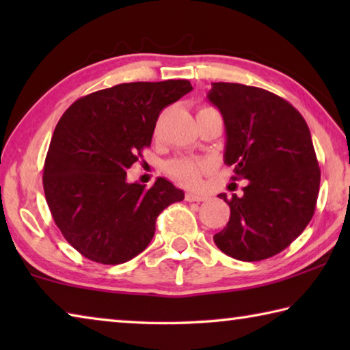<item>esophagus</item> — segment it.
Returning <instances> with one entry per match:
<instances>
[{
    "label": "esophagus",
    "instance_id": "1",
    "mask_svg": "<svg viewBox=\"0 0 350 350\" xmlns=\"http://www.w3.org/2000/svg\"><path fill=\"white\" fill-rule=\"evenodd\" d=\"M185 199L188 200V202H204V200L206 199V196H205V194H200V193L188 191L185 194Z\"/></svg>",
    "mask_w": 350,
    "mask_h": 350
}]
</instances>
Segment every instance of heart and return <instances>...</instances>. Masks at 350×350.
I'll return each mask as SVG.
<instances>
[{
    "label": "heart",
    "instance_id": "obj_1",
    "mask_svg": "<svg viewBox=\"0 0 350 350\" xmlns=\"http://www.w3.org/2000/svg\"><path fill=\"white\" fill-rule=\"evenodd\" d=\"M208 168V162L187 157L174 159V161H171L167 167L168 173L187 187H198L200 183L202 173H205Z\"/></svg>",
    "mask_w": 350,
    "mask_h": 350
}]
</instances>
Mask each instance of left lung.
<instances>
[{"instance_id":"obj_1","label":"left lung","mask_w":350,"mask_h":350,"mask_svg":"<svg viewBox=\"0 0 350 350\" xmlns=\"http://www.w3.org/2000/svg\"><path fill=\"white\" fill-rule=\"evenodd\" d=\"M208 100L224 117V162L234 167L233 179H247L241 198L219 194L230 221L213 239L239 260L275 256L315 213L321 171L309 126L287 100L260 88L213 83Z\"/></svg>"}]
</instances>
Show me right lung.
Returning a JSON list of instances; mask_svg holds the SVG:
<instances>
[{
  "label": "right lung",
  "instance_id": "add662e5",
  "mask_svg": "<svg viewBox=\"0 0 350 350\" xmlns=\"http://www.w3.org/2000/svg\"><path fill=\"white\" fill-rule=\"evenodd\" d=\"M191 90L188 80L122 83L79 98L57 123L44 194L64 239L85 258L117 265L137 256L157 216L183 200L182 189L163 177L151 188L128 183L126 170L151 145L165 106Z\"/></svg>",
  "mask_w": 350,
  "mask_h": 350
}]
</instances>
